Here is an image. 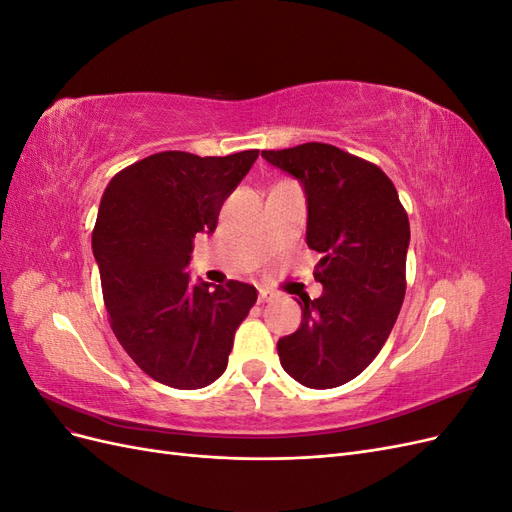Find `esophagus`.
<instances>
[{"label":"esophagus","instance_id":"1","mask_svg":"<svg viewBox=\"0 0 512 512\" xmlns=\"http://www.w3.org/2000/svg\"><path fill=\"white\" fill-rule=\"evenodd\" d=\"M275 299H277V294L271 292V290H260V294H258L260 303H273Z\"/></svg>","mask_w":512,"mask_h":512}]
</instances>
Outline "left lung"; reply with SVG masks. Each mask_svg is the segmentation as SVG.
Listing matches in <instances>:
<instances>
[{"instance_id":"8db88e82","label":"left lung","mask_w":512,"mask_h":512,"mask_svg":"<svg viewBox=\"0 0 512 512\" xmlns=\"http://www.w3.org/2000/svg\"><path fill=\"white\" fill-rule=\"evenodd\" d=\"M299 179L307 245L320 252L318 299H303L301 327L277 342L286 374L309 389L356 378L389 339L406 294L410 222L393 181L327 143L262 151Z\"/></svg>"}]
</instances>
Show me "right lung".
Wrapping results in <instances>:
<instances>
[{
  "mask_svg": "<svg viewBox=\"0 0 512 512\" xmlns=\"http://www.w3.org/2000/svg\"><path fill=\"white\" fill-rule=\"evenodd\" d=\"M258 149L224 158L162 151L117 173L100 200L91 247L111 329L130 359L166 386L194 391L218 380L256 288L194 284L198 232L218 226L224 200Z\"/></svg>",
  "mask_w": 512,
  "mask_h": 512,
  "instance_id": "1",
  "label": "right lung"
}]
</instances>
